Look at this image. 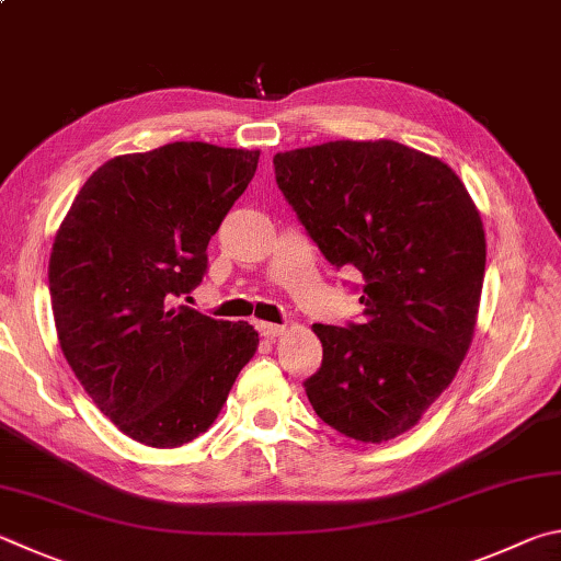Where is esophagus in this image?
<instances>
[{"label":"esophagus","mask_w":561,"mask_h":561,"mask_svg":"<svg viewBox=\"0 0 561 561\" xmlns=\"http://www.w3.org/2000/svg\"><path fill=\"white\" fill-rule=\"evenodd\" d=\"M259 332L263 337H268V340H275V337H280V335H286L288 332V328L286 325H273V322H259Z\"/></svg>","instance_id":"34e87169"}]
</instances>
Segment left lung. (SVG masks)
<instances>
[{
	"label": "left lung",
	"instance_id": "left-lung-1",
	"mask_svg": "<svg viewBox=\"0 0 561 561\" xmlns=\"http://www.w3.org/2000/svg\"><path fill=\"white\" fill-rule=\"evenodd\" d=\"M275 182L335 268L365 278L362 325H312L316 414L385 444L416 426L473 342L485 229L446 162L394 140H335L273 157Z\"/></svg>",
	"mask_w": 561,
	"mask_h": 561
}]
</instances>
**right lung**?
I'll return each mask as SVG.
<instances>
[{
	"label": "right lung",
	"instance_id": "obj_1",
	"mask_svg": "<svg viewBox=\"0 0 561 561\" xmlns=\"http://www.w3.org/2000/svg\"><path fill=\"white\" fill-rule=\"evenodd\" d=\"M259 150L172 142L98 167L58 226L48 290L64 357L93 404L137 444L176 448L209 428L259 350L249 322L174 306Z\"/></svg>",
	"mask_w": 561,
	"mask_h": 561
}]
</instances>
